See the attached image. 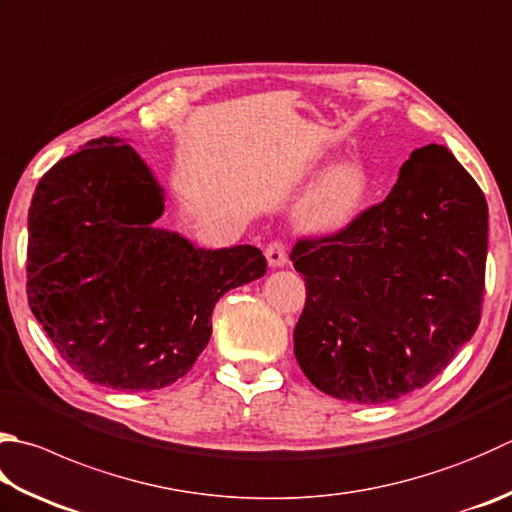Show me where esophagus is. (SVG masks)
<instances>
[{
  "mask_svg": "<svg viewBox=\"0 0 512 512\" xmlns=\"http://www.w3.org/2000/svg\"><path fill=\"white\" fill-rule=\"evenodd\" d=\"M265 256H267V263L272 267H283L287 263V245L283 240H272L265 249Z\"/></svg>",
  "mask_w": 512,
  "mask_h": 512,
  "instance_id": "1",
  "label": "esophagus"
}]
</instances>
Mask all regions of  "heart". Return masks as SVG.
Listing matches in <instances>:
<instances>
[{
	"label": "heart",
	"mask_w": 512,
	"mask_h": 512,
	"mask_svg": "<svg viewBox=\"0 0 512 512\" xmlns=\"http://www.w3.org/2000/svg\"><path fill=\"white\" fill-rule=\"evenodd\" d=\"M365 178L359 167L341 165L318 182L303 205L305 225L330 229L343 225L354 214L363 196Z\"/></svg>",
	"instance_id": "heart-1"
}]
</instances>
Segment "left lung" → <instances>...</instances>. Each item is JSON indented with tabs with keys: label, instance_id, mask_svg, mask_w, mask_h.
I'll list each match as a JSON object with an SVG mask.
<instances>
[{
	"label": "left lung",
	"instance_id": "obj_1",
	"mask_svg": "<svg viewBox=\"0 0 512 512\" xmlns=\"http://www.w3.org/2000/svg\"><path fill=\"white\" fill-rule=\"evenodd\" d=\"M486 254L484 191L446 147L417 149L383 202L292 247L307 289L294 327L301 370L368 406L428 385L481 321Z\"/></svg>",
	"mask_w": 512,
	"mask_h": 512
}]
</instances>
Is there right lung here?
<instances>
[{
	"mask_svg": "<svg viewBox=\"0 0 512 512\" xmlns=\"http://www.w3.org/2000/svg\"><path fill=\"white\" fill-rule=\"evenodd\" d=\"M165 198L129 144L91 140L48 169L28 209L26 294L64 363L149 392L194 368L218 298L265 274L258 247L198 249L153 227Z\"/></svg>",
	"mask_w": 512,
	"mask_h": 512,
	"instance_id": "obj_1",
	"label": "right lung"
}]
</instances>
